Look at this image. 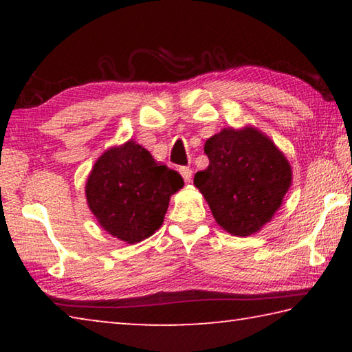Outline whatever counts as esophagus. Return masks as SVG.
Instances as JSON below:
<instances>
[{
	"mask_svg": "<svg viewBox=\"0 0 352 352\" xmlns=\"http://www.w3.org/2000/svg\"><path fill=\"white\" fill-rule=\"evenodd\" d=\"M180 174L182 177L184 178V182H190V178H192V170H190V168H186V166H182L180 169Z\"/></svg>",
	"mask_w": 352,
	"mask_h": 352,
	"instance_id": "34e87169",
	"label": "esophagus"
}]
</instances>
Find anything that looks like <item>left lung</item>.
<instances>
[{"label": "left lung", "instance_id": "obj_1", "mask_svg": "<svg viewBox=\"0 0 352 352\" xmlns=\"http://www.w3.org/2000/svg\"><path fill=\"white\" fill-rule=\"evenodd\" d=\"M210 166L194 177L216 222L233 236L258 231L283 205L292 169L258 129H223L205 142Z\"/></svg>", "mask_w": 352, "mask_h": 352}]
</instances>
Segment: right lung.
Masks as SVG:
<instances>
[{
	"label": "right lung",
	"instance_id": "1",
	"mask_svg": "<svg viewBox=\"0 0 352 352\" xmlns=\"http://www.w3.org/2000/svg\"><path fill=\"white\" fill-rule=\"evenodd\" d=\"M183 178L157 163L135 141L105 151L88 175L85 195L99 225L113 237L138 243L163 225L170 195Z\"/></svg>",
	"mask_w": 352,
	"mask_h": 352
}]
</instances>
